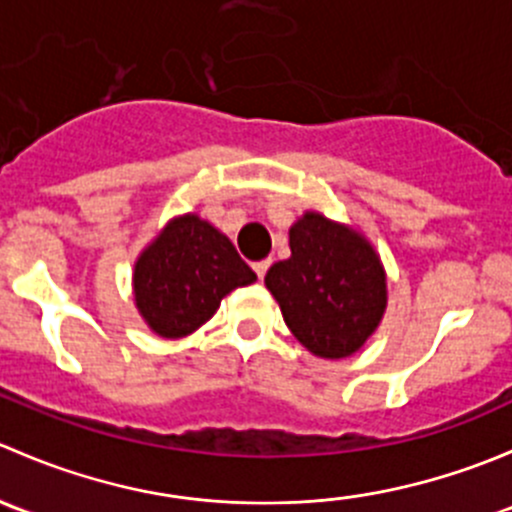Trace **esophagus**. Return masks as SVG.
<instances>
[{"label":"esophagus","mask_w":512,"mask_h":512,"mask_svg":"<svg viewBox=\"0 0 512 512\" xmlns=\"http://www.w3.org/2000/svg\"><path fill=\"white\" fill-rule=\"evenodd\" d=\"M270 265H272V260H260V262H255V265H252V270L257 272V277H260V280H265V275H267V270H270Z\"/></svg>","instance_id":"esophagus-1"}]
</instances>
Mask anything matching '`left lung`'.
<instances>
[{"instance_id":"8db88e82","label":"left lung","mask_w":512,"mask_h":512,"mask_svg":"<svg viewBox=\"0 0 512 512\" xmlns=\"http://www.w3.org/2000/svg\"><path fill=\"white\" fill-rule=\"evenodd\" d=\"M289 250L265 275L289 332L319 359L356 354L379 329L389 302L379 252L356 227L317 210L289 227Z\"/></svg>"}]
</instances>
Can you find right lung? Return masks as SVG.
<instances>
[{"label":"right lung","mask_w":512,"mask_h":512,"mask_svg":"<svg viewBox=\"0 0 512 512\" xmlns=\"http://www.w3.org/2000/svg\"><path fill=\"white\" fill-rule=\"evenodd\" d=\"M257 280L225 232L198 213L175 215L133 265V302L153 334L183 339L203 327L225 294Z\"/></svg>","instance_id":"obj_1"}]
</instances>
